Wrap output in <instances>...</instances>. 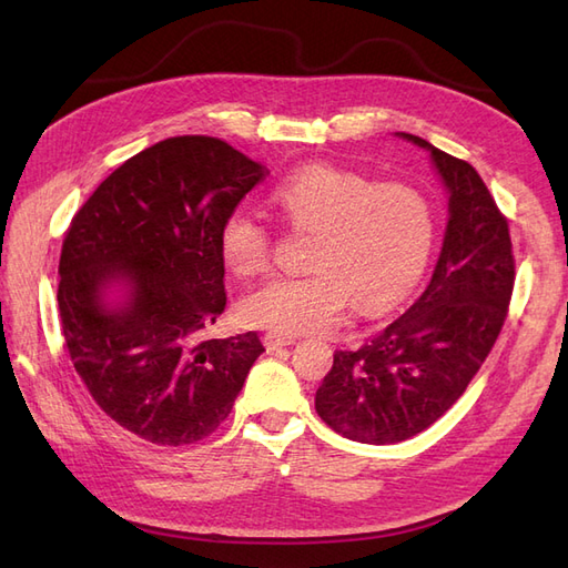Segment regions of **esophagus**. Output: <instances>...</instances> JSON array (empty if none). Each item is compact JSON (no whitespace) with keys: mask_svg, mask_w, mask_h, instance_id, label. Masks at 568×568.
<instances>
[{"mask_svg":"<svg viewBox=\"0 0 568 568\" xmlns=\"http://www.w3.org/2000/svg\"><path fill=\"white\" fill-rule=\"evenodd\" d=\"M263 343H265V348L267 351H280V348H284V346H294L296 343V338L294 336H284V334H265L263 336Z\"/></svg>","mask_w":568,"mask_h":568,"instance_id":"esophagus-1","label":"esophagus"}]
</instances>
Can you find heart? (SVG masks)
Returning a JSON list of instances; mask_svg holds the SVG:
<instances>
[{
  "instance_id": "obj_1",
  "label": "heart",
  "mask_w": 568,
  "mask_h": 568,
  "mask_svg": "<svg viewBox=\"0 0 568 568\" xmlns=\"http://www.w3.org/2000/svg\"><path fill=\"white\" fill-rule=\"evenodd\" d=\"M272 203L291 227L313 234L303 277H272L251 288L242 317L286 336L329 334L353 301L359 315L398 305L424 274L434 248L432 205L405 184L372 180L332 165H307L272 189ZM220 255L239 274L263 272L270 236L253 213L222 220Z\"/></svg>"
}]
</instances>
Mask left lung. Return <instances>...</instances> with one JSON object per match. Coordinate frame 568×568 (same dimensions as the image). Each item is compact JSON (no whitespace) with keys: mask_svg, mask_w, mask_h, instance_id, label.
Masks as SVG:
<instances>
[{"mask_svg":"<svg viewBox=\"0 0 568 568\" xmlns=\"http://www.w3.org/2000/svg\"><path fill=\"white\" fill-rule=\"evenodd\" d=\"M448 192V225L432 282L409 311L355 351H336L315 393L317 415L336 434L388 445L422 434L448 412L500 334L514 288L505 215L476 170L422 136Z\"/></svg>","mask_w":568,"mask_h":568,"instance_id":"8db88e82","label":"left lung"}]
</instances>
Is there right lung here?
Masks as SVG:
<instances>
[{
  "mask_svg": "<svg viewBox=\"0 0 568 568\" xmlns=\"http://www.w3.org/2000/svg\"><path fill=\"white\" fill-rule=\"evenodd\" d=\"M265 175L215 136H170L115 168L65 232V348L130 434L175 448L211 436L265 351L255 332L199 341L227 305L222 220Z\"/></svg>",
  "mask_w": 568,
  "mask_h": 568,
  "instance_id": "obj_1",
  "label": "right lung"
}]
</instances>
